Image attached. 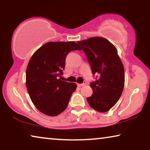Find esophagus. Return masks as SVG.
<instances>
[{"label":"esophagus","instance_id":"34e87169","mask_svg":"<svg viewBox=\"0 0 150 150\" xmlns=\"http://www.w3.org/2000/svg\"><path fill=\"white\" fill-rule=\"evenodd\" d=\"M86 85V81H83V83H77V86L78 87H81V86H84Z\"/></svg>","mask_w":150,"mask_h":150}]
</instances>
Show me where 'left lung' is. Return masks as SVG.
<instances>
[{"label":"left lung","mask_w":150,"mask_h":150,"mask_svg":"<svg viewBox=\"0 0 150 150\" xmlns=\"http://www.w3.org/2000/svg\"><path fill=\"white\" fill-rule=\"evenodd\" d=\"M77 43L88 58L92 74H99L90 83L93 93L87 100L93 109L106 112L115 106L123 91V64L116 47L104 38H90Z\"/></svg>","instance_id":"left-lung-1"}]
</instances>
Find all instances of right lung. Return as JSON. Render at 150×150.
Returning a JSON list of instances; mask_svg holds the SVG:
<instances>
[{"mask_svg": "<svg viewBox=\"0 0 150 150\" xmlns=\"http://www.w3.org/2000/svg\"><path fill=\"white\" fill-rule=\"evenodd\" d=\"M81 48L75 42H49L35 51L26 69V87L33 104L44 115L55 117L68 106L77 88L61 81L67 55Z\"/></svg>", "mask_w": 150, "mask_h": 150, "instance_id": "obj_1", "label": "right lung"}]
</instances>
